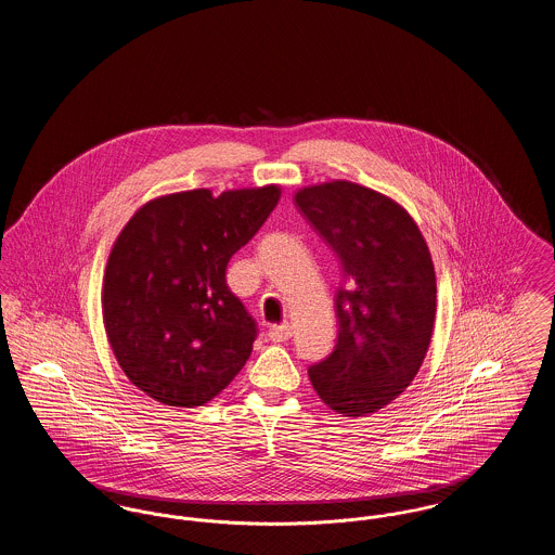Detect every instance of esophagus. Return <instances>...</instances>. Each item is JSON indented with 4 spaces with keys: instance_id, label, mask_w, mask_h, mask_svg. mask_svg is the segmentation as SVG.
<instances>
[{
    "instance_id": "34e87169",
    "label": "esophagus",
    "mask_w": 555,
    "mask_h": 555,
    "mask_svg": "<svg viewBox=\"0 0 555 555\" xmlns=\"http://www.w3.org/2000/svg\"><path fill=\"white\" fill-rule=\"evenodd\" d=\"M291 337V324L289 322H283V324H274L268 328V339L274 341V344H283Z\"/></svg>"
}]
</instances>
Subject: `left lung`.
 Masks as SVG:
<instances>
[{
  "label": "left lung",
  "instance_id": "obj_1",
  "mask_svg": "<svg viewBox=\"0 0 555 555\" xmlns=\"http://www.w3.org/2000/svg\"><path fill=\"white\" fill-rule=\"evenodd\" d=\"M295 204L341 264L337 345L308 369L310 380L331 410L366 416L423 366L437 310L430 251L412 216L369 186H304Z\"/></svg>",
  "mask_w": 555,
  "mask_h": 555
}]
</instances>
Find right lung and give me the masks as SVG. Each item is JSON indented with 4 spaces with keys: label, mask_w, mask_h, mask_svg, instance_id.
<instances>
[{
    "label": "right lung",
    "mask_w": 555,
    "mask_h": 555,
    "mask_svg": "<svg viewBox=\"0 0 555 555\" xmlns=\"http://www.w3.org/2000/svg\"><path fill=\"white\" fill-rule=\"evenodd\" d=\"M281 199L276 185L164 195L134 211L104 276V324L134 387L172 408L218 396L245 366L258 324L227 264Z\"/></svg>",
    "instance_id": "add662e5"
}]
</instances>
